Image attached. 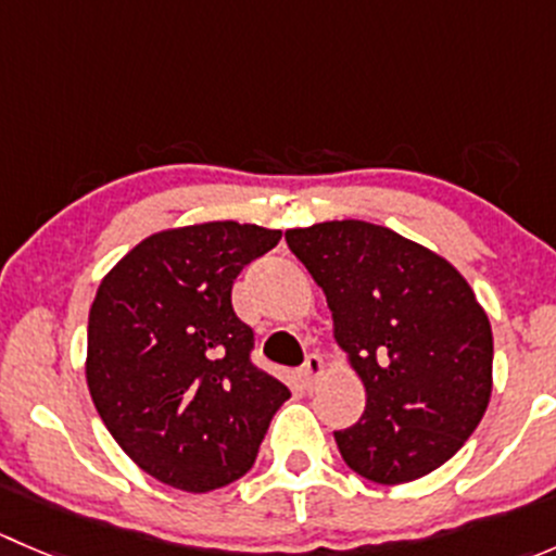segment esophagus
<instances>
[{
  "mask_svg": "<svg viewBox=\"0 0 556 556\" xmlns=\"http://www.w3.org/2000/svg\"><path fill=\"white\" fill-rule=\"evenodd\" d=\"M325 361L319 355H309L306 357V363H304V368H301V379H304V384L306 387H314L319 382V379L325 377Z\"/></svg>",
  "mask_w": 556,
  "mask_h": 556,
  "instance_id": "esophagus-1",
  "label": "esophagus"
}]
</instances>
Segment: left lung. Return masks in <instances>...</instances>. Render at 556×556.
I'll use <instances>...</instances> for the list:
<instances>
[{
    "instance_id": "1",
    "label": "left lung",
    "mask_w": 556,
    "mask_h": 556,
    "mask_svg": "<svg viewBox=\"0 0 556 556\" xmlns=\"http://www.w3.org/2000/svg\"><path fill=\"white\" fill-rule=\"evenodd\" d=\"M333 314L366 387V412L336 430L341 457L377 484H406L457 454L492 395V328L446 257L384 226L330 220L285 231Z\"/></svg>"
}]
</instances>
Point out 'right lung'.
I'll list each match as a JSON object with an SVG mask.
<instances>
[{
	"label": "right lung",
	"mask_w": 556,
	"mask_h": 556,
	"mask_svg": "<svg viewBox=\"0 0 556 556\" xmlns=\"http://www.w3.org/2000/svg\"><path fill=\"white\" fill-rule=\"evenodd\" d=\"M282 231L215 220L148 237L112 266L88 314L86 379L121 450L174 490L210 492L252 468L290 390L250 361L239 271Z\"/></svg>",
	"instance_id": "right-lung-1"
}]
</instances>
